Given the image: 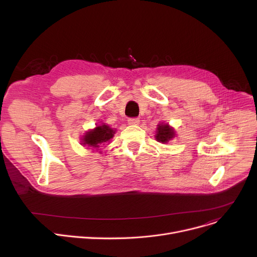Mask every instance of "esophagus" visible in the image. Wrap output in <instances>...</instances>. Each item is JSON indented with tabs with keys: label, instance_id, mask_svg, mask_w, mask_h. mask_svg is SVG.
I'll return each mask as SVG.
<instances>
[{
	"label": "esophagus",
	"instance_id": "1",
	"mask_svg": "<svg viewBox=\"0 0 257 257\" xmlns=\"http://www.w3.org/2000/svg\"><path fill=\"white\" fill-rule=\"evenodd\" d=\"M128 124L129 125H139L140 124V118L130 117V118H128Z\"/></svg>",
	"mask_w": 257,
	"mask_h": 257
}]
</instances>
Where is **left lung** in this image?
<instances>
[{"label": "left lung", "instance_id": "obj_1", "mask_svg": "<svg viewBox=\"0 0 257 257\" xmlns=\"http://www.w3.org/2000/svg\"><path fill=\"white\" fill-rule=\"evenodd\" d=\"M175 131L172 127H170L168 124H158L157 125V130H156V136L155 139L157 140V142L166 144L169 141H171L172 139L175 138Z\"/></svg>", "mask_w": 257, "mask_h": 257}]
</instances>
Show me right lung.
<instances>
[{"label":"right lung","instance_id":"1","mask_svg":"<svg viewBox=\"0 0 257 257\" xmlns=\"http://www.w3.org/2000/svg\"><path fill=\"white\" fill-rule=\"evenodd\" d=\"M114 133L115 131L112 128L102 124L85 133V136L82 138V145L98 149L101 145H104V143L109 142L113 138Z\"/></svg>","mask_w":257,"mask_h":257}]
</instances>
